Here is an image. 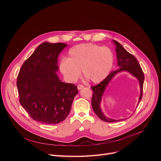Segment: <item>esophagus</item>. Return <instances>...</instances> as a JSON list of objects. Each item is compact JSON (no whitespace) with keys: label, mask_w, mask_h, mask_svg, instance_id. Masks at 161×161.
I'll use <instances>...</instances> for the list:
<instances>
[{"label":"esophagus","mask_w":161,"mask_h":161,"mask_svg":"<svg viewBox=\"0 0 161 161\" xmlns=\"http://www.w3.org/2000/svg\"><path fill=\"white\" fill-rule=\"evenodd\" d=\"M77 87H78V90H81V89H82V88H84V86H83V85H78L77 86Z\"/></svg>","instance_id":"1"}]
</instances>
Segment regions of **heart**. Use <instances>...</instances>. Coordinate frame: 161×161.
Returning a JSON list of instances; mask_svg holds the SVG:
<instances>
[{
	"instance_id": "heart-1",
	"label": "heart",
	"mask_w": 161,
	"mask_h": 161,
	"mask_svg": "<svg viewBox=\"0 0 161 161\" xmlns=\"http://www.w3.org/2000/svg\"><path fill=\"white\" fill-rule=\"evenodd\" d=\"M113 62L114 56L109 48L85 43L69 50L67 58H62L60 62L59 69L69 82H75L81 76L82 70L85 78L96 83L108 76Z\"/></svg>"
}]
</instances>
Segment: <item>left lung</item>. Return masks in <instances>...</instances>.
Returning a JSON list of instances; mask_svg holds the SVG:
<instances>
[{
    "mask_svg": "<svg viewBox=\"0 0 161 161\" xmlns=\"http://www.w3.org/2000/svg\"><path fill=\"white\" fill-rule=\"evenodd\" d=\"M113 42L115 44L117 47L116 52L118 59V66H119L120 68L117 70L113 71L110 73L108 76L100 83L91 86V88L93 90V95L92 97V107L97 117L101 120L106 122H114L123 120H113L105 117L100 107L101 100L104 94V90L113 76L120 71H125L129 72L134 76L138 79L141 88V94L139 97L138 104L142 99L143 83L145 80L143 71L135 57L129 53L119 42L115 40H113Z\"/></svg>",
    "mask_w": 161,
    "mask_h": 161,
    "instance_id": "obj_1",
    "label": "left lung"
}]
</instances>
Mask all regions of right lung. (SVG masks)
<instances>
[{"label": "right lung", "mask_w": 161, "mask_h": 161, "mask_svg": "<svg viewBox=\"0 0 161 161\" xmlns=\"http://www.w3.org/2000/svg\"><path fill=\"white\" fill-rule=\"evenodd\" d=\"M67 47L62 42H43L21 65L16 85L19 101L29 116L45 124L65 119L78 93L77 86L62 82L56 71L58 56Z\"/></svg>", "instance_id": "1"}]
</instances>
